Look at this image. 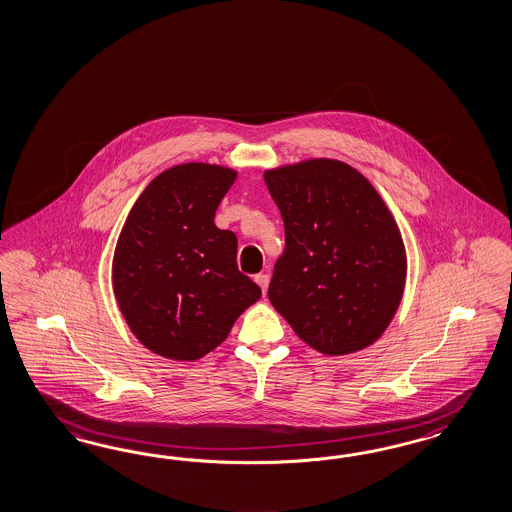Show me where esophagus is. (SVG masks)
<instances>
[{"instance_id":"1","label":"esophagus","mask_w":512,"mask_h":512,"mask_svg":"<svg viewBox=\"0 0 512 512\" xmlns=\"http://www.w3.org/2000/svg\"><path fill=\"white\" fill-rule=\"evenodd\" d=\"M254 280H256V284L262 288V293L265 295V292H267V286H269V275H267V273H260V275H256V277H254Z\"/></svg>"}]
</instances>
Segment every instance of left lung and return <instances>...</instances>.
<instances>
[{
	"label": "left lung",
	"mask_w": 512,
	"mask_h": 512,
	"mask_svg": "<svg viewBox=\"0 0 512 512\" xmlns=\"http://www.w3.org/2000/svg\"><path fill=\"white\" fill-rule=\"evenodd\" d=\"M263 179L286 230L271 305L323 355L372 346L393 322L408 275L402 235L378 190L336 159L284 164Z\"/></svg>",
	"instance_id": "obj_1"
}]
</instances>
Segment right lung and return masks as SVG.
Returning a JSON list of instances; mask_svg holds the SVG:
<instances>
[{
	"mask_svg": "<svg viewBox=\"0 0 512 512\" xmlns=\"http://www.w3.org/2000/svg\"><path fill=\"white\" fill-rule=\"evenodd\" d=\"M237 172L177 164L132 205L112 260L117 307L132 335L161 357L196 361L215 350L262 290L237 269V237L215 211Z\"/></svg>",
	"mask_w": 512,
	"mask_h": 512,
	"instance_id": "add662e5",
	"label": "right lung"
}]
</instances>
